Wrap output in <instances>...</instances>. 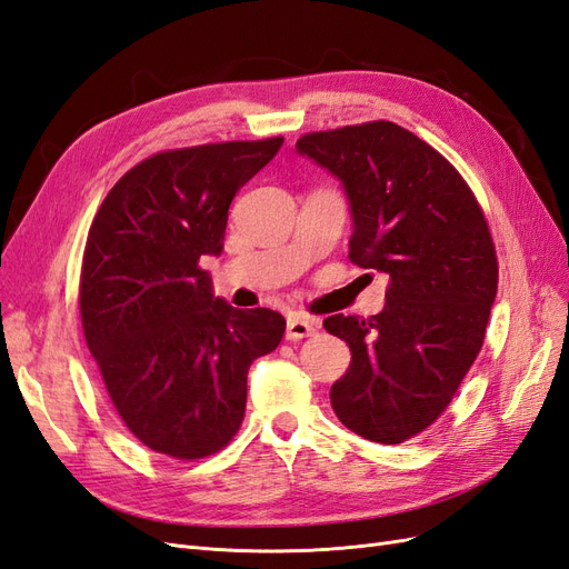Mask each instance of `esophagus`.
Here are the masks:
<instances>
[{
    "mask_svg": "<svg viewBox=\"0 0 569 569\" xmlns=\"http://www.w3.org/2000/svg\"><path fill=\"white\" fill-rule=\"evenodd\" d=\"M316 330H318V322L311 320V318L291 316L287 320V339H291V341L303 339V337H311V335H316Z\"/></svg>",
    "mask_w": 569,
    "mask_h": 569,
    "instance_id": "esophagus-1",
    "label": "esophagus"
}]
</instances>
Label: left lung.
Listing matches in <instances>:
<instances>
[{
	"label": "left lung",
	"instance_id": "left-lung-1",
	"mask_svg": "<svg viewBox=\"0 0 569 569\" xmlns=\"http://www.w3.org/2000/svg\"><path fill=\"white\" fill-rule=\"evenodd\" d=\"M297 151L341 182L351 261L389 274L382 313L322 322L351 349L332 408L363 439L401 443L441 416L485 343L498 289L489 226L458 170L389 120L303 134Z\"/></svg>",
	"mask_w": 569,
	"mask_h": 569
}]
</instances>
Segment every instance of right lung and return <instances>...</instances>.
<instances>
[{"mask_svg":"<svg viewBox=\"0 0 569 569\" xmlns=\"http://www.w3.org/2000/svg\"><path fill=\"white\" fill-rule=\"evenodd\" d=\"M280 147L270 137L161 151L128 170L92 220L84 341L120 420L151 451H220L244 420L251 363L282 341L280 313L232 308L199 266L220 256L234 194Z\"/></svg>","mask_w":569,"mask_h":569,"instance_id":"right-lung-1","label":"right lung"}]
</instances>
